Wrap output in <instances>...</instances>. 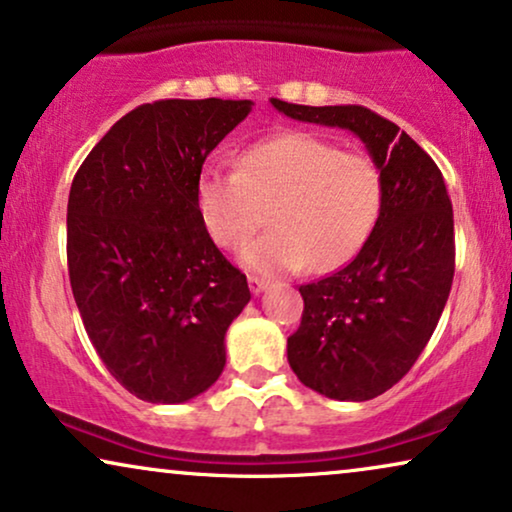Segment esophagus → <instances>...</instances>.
Returning <instances> with one entry per match:
<instances>
[{
    "mask_svg": "<svg viewBox=\"0 0 512 512\" xmlns=\"http://www.w3.org/2000/svg\"><path fill=\"white\" fill-rule=\"evenodd\" d=\"M249 289L251 294H261V291L268 289V280H263V277H256V275H249Z\"/></svg>",
    "mask_w": 512,
    "mask_h": 512,
    "instance_id": "34e87169",
    "label": "esophagus"
}]
</instances>
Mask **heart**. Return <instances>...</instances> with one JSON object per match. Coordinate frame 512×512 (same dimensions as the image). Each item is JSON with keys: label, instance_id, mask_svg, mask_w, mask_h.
Here are the masks:
<instances>
[{"label": "heart", "instance_id": "b5f03b06", "mask_svg": "<svg viewBox=\"0 0 512 512\" xmlns=\"http://www.w3.org/2000/svg\"><path fill=\"white\" fill-rule=\"evenodd\" d=\"M195 197L209 237L228 251L242 249L268 211L272 230L244 249L247 268L329 272L355 258L374 232L383 174L362 152L284 131L242 150L237 171L204 169Z\"/></svg>", "mask_w": 512, "mask_h": 512}]
</instances>
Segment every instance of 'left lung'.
I'll use <instances>...</instances> for the list:
<instances>
[{
    "instance_id": "1",
    "label": "left lung",
    "mask_w": 512,
    "mask_h": 512,
    "mask_svg": "<svg viewBox=\"0 0 512 512\" xmlns=\"http://www.w3.org/2000/svg\"><path fill=\"white\" fill-rule=\"evenodd\" d=\"M272 105L298 122L353 131L383 174L367 244L345 268L298 289L301 327L287 338L303 386L331 400H371L414 367L449 298L456 247L447 185L414 138L364 105Z\"/></svg>"
}]
</instances>
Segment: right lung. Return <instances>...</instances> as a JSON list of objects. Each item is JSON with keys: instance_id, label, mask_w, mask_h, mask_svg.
<instances>
[{"instance_id": "1", "label": "right lung", "mask_w": 512, "mask_h": 512, "mask_svg": "<svg viewBox=\"0 0 512 512\" xmlns=\"http://www.w3.org/2000/svg\"><path fill=\"white\" fill-rule=\"evenodd\" d=\"M251 101L138 105L77 169L68 272L98 357L138 400L188 402L225 367V331L249 303L247 275L197 211L204 159Z\"/></svg>"}]
</instances>
